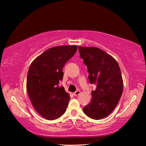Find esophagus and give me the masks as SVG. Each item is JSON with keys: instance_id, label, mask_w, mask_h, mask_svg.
I'll use <instances>...</instances> for the list:
<instances>
[{"instance_id": "obj_1", "label": "esophagus", "mask_w": 146, "mask_h": 146, "mask_svg": "<svg viewBox=\"0 0 146 146\" xmlns=\"http://www.w3.org/2000/svg\"><path fill=\"white\" fill-rule=\"evenodd\" d=\"M80 93V91H79V90H78V91H75V92L73 93V95H74V96H77V95H78Z\"/></svg>"}]
</instances>
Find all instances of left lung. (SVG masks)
<instances>
[{"label":"left lung","mask_w":146,"mask_h":146,"mask_svg":"<svg viewBox=\"0 0 146 146\" xmlns=\"http://www.w3.org/2000/svg\"><path fill=\"white\" fill-rule=\"evenodd\" d=\"M78 51L87 66L90 83L97 86L91 91V102L83 108L84 113L92 119H102L113 111L122 94L120 67L114 58L99 48L78 46Z\"/></svg>","instance_id":"8db88e82"}]
</instances>
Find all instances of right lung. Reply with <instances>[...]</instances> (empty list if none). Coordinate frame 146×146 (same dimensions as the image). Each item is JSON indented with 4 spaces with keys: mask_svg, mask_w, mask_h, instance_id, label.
Returning a JSON list of instances; mask_svg holds the SVG:
<instances>
[{
    "mask_svg": "<svg viewBox=\"0 0 146 146\" xmlns=\"http://www.w3.org/2000/svg\"><path fill=\"white\" fill-rule=\"evenodd\" d=\"M77 46L53 47L32 62L27 76V91L35 110L46 119L52 120L65 113L70 97L59 82L62 69L75 55Z\"/></svg>",
    "mask_w": 146,
    "mask_h": 146,
    "instance_id": "right-lung-1",
    "label": "right lung"
}]
</instances>
